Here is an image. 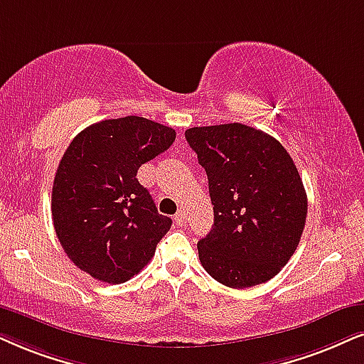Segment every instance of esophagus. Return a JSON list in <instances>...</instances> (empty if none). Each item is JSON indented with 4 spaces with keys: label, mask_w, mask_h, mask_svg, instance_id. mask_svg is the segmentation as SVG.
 Returning a JSON list of instances; mask_svg holds the SVG:
<instances>
[{
    "label": "esophagus",
    "mask_w": 364,
    "mask_h": 364,
    "mask_svg": "<svg viewBox=\"0 0 364 364\" xmlns=\"http://www.w3.org/2000/svg\"><path fill=\"white\" fill-rule=\"evenodd\" d=\"M174 222H176L178 227H185V225H186V213H185V211H179V213L174 216Z\"/></svg>",
    "instance_id": "obj_1"
}]
</instances>
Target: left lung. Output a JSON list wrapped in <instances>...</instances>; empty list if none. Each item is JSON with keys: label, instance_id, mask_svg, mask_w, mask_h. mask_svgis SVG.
Listing matches in <instances>:
<instances>
[{"label": "left lung", "instance_id": "left-lung-1", "mask_svg": "<svg viewBox=\"0 0 364 364\" xmlns=\"http://www.w3.org/2000/svg\"><path fill=\"white\" fill-rule=\"evenodd\" d=\"M188 144L208 176L213 227L198 242L215 280L245 289L275 277L304 232L307 195L277 139L240 122L191 127Z\"/></svg>", "mask_w": 364, "mask_h": 364}]
</instances>
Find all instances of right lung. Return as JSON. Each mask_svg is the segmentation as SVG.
I'll use <instances>...</instances> for the list:
<instances>
[{
    "instance_id": "add662e5",
    "label": "right lung",
    "mask_w": 364,
    "mask_h": 364,
    "mask_svg": "<svg viewBox=\"0 0 364 364\" xmlns=\"http://www.w3.org/2000/svg\"><path fill=\"white\" fill-rule=\"evenodd\" d=\"M174 139V129L137 116L100 121L73 137L55 174L52 218L80 270L122 284L153 259L173 222L158 213L137 169Z\"/></svg>"
}]
</instances>
